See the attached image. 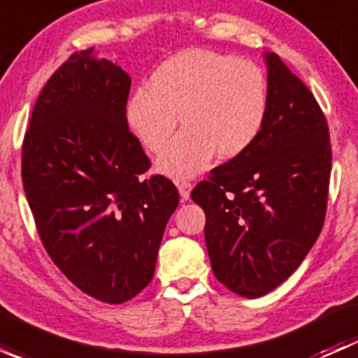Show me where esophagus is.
Instances as JSON below:
<instances>
[{
  "label": "esophagus",
  "mask_w": 358,
  "mask_h": 358,
  "mask_svg": "<svg viewBox=\"0 0 358 358\" xmlns=\"http://www.w3.org/2000/svg\"><path fill=\"white\" fill-rule=\"evenodd\" d=\"M176 187H178V192L182 201L190 199V190H192V183L190 182H176Z\"/></svg>",
  "instance_id": "1"
}]
</instances>
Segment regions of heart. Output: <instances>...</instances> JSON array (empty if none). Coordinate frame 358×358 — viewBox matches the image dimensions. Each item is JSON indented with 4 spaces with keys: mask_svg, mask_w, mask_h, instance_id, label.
<instances>
[{
    "mask_svg": "<svg viewBox=\"0 0 358 358\" xmlns=\"http://www.w3.org/2000/svg\"><path fill=\"white\" fill-rule=\"evenodd\" d=\"M268 109L263 71L249 60L211 50H187L154 71L149 86L135 90L128 121L143 145L162 152L157 169L189 178L220 159H236L256 142Z\"/></svg>",
    "mask_w": 358,
    "mask_h": 358,
    "instance_id": "obj_1",
    "label": "heart"
}]
</instances>
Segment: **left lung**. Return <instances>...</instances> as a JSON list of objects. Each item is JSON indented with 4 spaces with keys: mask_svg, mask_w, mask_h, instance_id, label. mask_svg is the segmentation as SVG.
Instances as JSON below:
<instances>
[{
    "mask_svg": "<svg viewBox=\"0 0 358 358\" xmlns=\"http://www.w3.org/2000/svg\"><path fill=\"white\" fill-rule=\"evenodd\" d=\"M265 62L268 109L262 133L192 190L206 213L213 273L244 298L280 286L315 244L333 161L315 96L275 53H265Z\"/></svg>",
    "mask_w": 358,
    "mask_h": 358,
    "instance_id": "left-lung-1",
    "label": "left lung"
}]
</instances>
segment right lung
Returning a JSON list of instances; mask_svg holds the SVG:
<instances>
[{"mask_svg":"<svg viewBox=\"0 0 358 358\" xmlns=\"http://www.w3.org/2000/svg\"><path fill=\"white\" fill-rule=\"evenodd\" d=\"M131 78L95 50L69 57L32 109L22 182L41 243L64 275L119 305L149 286L180 196L150 168L126 119Z\"/></svg>","mask_w":358,"mask_h":358,"instance_id":"right-lung-1","label":"right lung"}]
</instances>
